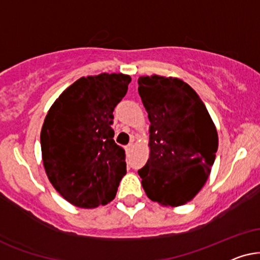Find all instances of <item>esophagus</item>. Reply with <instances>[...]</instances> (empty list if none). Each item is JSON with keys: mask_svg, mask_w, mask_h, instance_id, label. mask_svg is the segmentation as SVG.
<instances>
[{"mask_svg": "<svg viewBox=\"0 0 260 260\" xmlns=\"http://www.w3.org/2000/svg\"><path fill=\"white\" fill-rule=\"evenodd\" d=\"M132 148H133V144H129V145H127V146H126V148H124V150H126L127 153H129V152L132 151Z\"/></svg>", "mask_w": 260, "mask_h": 260, "instance_id": "1", "label": "esophagus"}]
</instances>
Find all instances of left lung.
<instances>
[{"label":"left lung","instance_id":"obj_1","mask_svg":"<svg viewBox=\"0 0 260 260\" xmlns=\"http://www.w3.org/2000/svg\"><path fill=\"white\" fill-rule=\"evenodd\" d=\"M139 95L150 120V158L138 171L147 197L162 207L190 202L206 184L219 137L205 103L177 77L140 76Z\"/></svg>","mask_w":260,"mask_h":260}]
</instances>
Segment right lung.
<instances>
[{
    "label": "right lung",
    "mask_w": 260,
    "mask_h": 260,
    "mask_svg": "<svg viewBox=\"0 0 260 260\" xmlns=\"http://www.w3.org/2000/svg\"><path fill=\"white\" fill-rule=\"evenodd\" d=\"M131 81L128 75L107 72L81 77L45 116L40 133L45 172L71 205L91 209L115 199L126 161L110 124Z\"/></svg>",
    "instance_id": "add662e5"
}]
</instances>
